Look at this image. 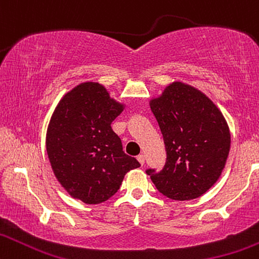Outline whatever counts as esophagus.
<instances>
[{
  "mask_svg": "<svg viewBox=\"0 0 259 259\" xmlns=\"http://www.w3.org/2000/svg\"><path fill=\"white\" fill-rule=\"evenodd\" d=\"M137 160L139 161V164H141V165H144V155H143V154H139V155L137 156Z\"/></svg>",
  "mask_w": 259,
  "mask_h": 259,
  "instance_id": "esophagus-1",
  "label": "esophagus"
}]
</instances>
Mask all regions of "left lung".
<instances>
[{"mask_svg":"<svg viewBox=\"0 0 259 259\" xmlns=\"http://www.w3.org/2000/svg\"><path fill=\"white\" fill-rule=\"evenodd\" d=\"M166 149L160 172L147 170L160 193L175 200L204 194L219 180L231 136L228 122L204 93L182 82H172L149 101Z\"/></svg>","mask_w":259,"mask_h":259,"instance_id":"left-lung-1","label":"left lung"}]
</instances>
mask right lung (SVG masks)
Masks as SVG:
<instances>
[{
    "instance_id": "1",
    "label": "right lung",
    "mask_w": 259,
    "mask_h": 259,
    "mask_svg": "<svg viewBox=\"0 0 259 259\" xmlns=\"http://www.w3.org/2000/svg\"><path fill=\"white\" fill-rule=\"evenodd\" d=\"M123 109L95 82L78 84L57 104L46 132V152L57 181L73 198L87 204L105 202L124 175L141 166L124 154L111 128Z\"/></svg>"
}]
</instances>
